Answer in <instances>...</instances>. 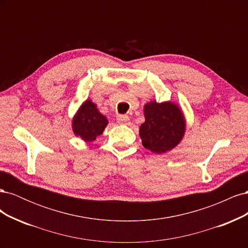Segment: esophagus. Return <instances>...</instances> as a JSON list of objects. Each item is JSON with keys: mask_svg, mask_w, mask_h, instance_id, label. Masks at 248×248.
Masks as SVG:
<instances>
[{"mask_svg": "<svg viewBox=\"0 0 248 248\" xmlns=\"http://www.w3.org/2000/svg\"><path fill=\"white\" fill-rule=\"evenodd\" d=\"M117 122L121 125H128L130 123V120L127 116H119L117 118Z\"/></svg>", "mask_w": 248, "mask_h": 248, "instance_id": "1", "label": "esophagus"}]
</instances>
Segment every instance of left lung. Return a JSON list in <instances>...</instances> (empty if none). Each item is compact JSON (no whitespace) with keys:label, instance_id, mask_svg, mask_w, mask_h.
Segmentation results:
<instances>
[{"label":"left lung","instance_id":"left-lung-1","mask_svg":"<svg viewBox=\"0 0 248 248\" xmlns=\"http://www.w3.org/2000/svg\"><path fill=\"white\" fill-rule=\"evenodd\" d=\"M145 122L140 126L142 146L156 154L177 147L186 130L182 108L172 101H150L144 106Z\"/></svg>","mask_w":248,"mask_h":248}]
</instances>
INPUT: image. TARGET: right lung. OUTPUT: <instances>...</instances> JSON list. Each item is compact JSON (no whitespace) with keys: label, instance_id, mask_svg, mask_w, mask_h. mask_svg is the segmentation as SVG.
Listing matches in <instances>:
<instances>
[{"label":"right lung","instance_id":"obj_1","mask_svg":"<svg viewBox=\"0 0 248 248\" xmlns=\"http://www.w3.org/2000/svg\"><path fill=\"white\" fill-rule=\"evenodd\" d=\"M108 124V118L101 114L91 99H87L81 103L71 121L74 136L86 142L95 140L97 137L103 133Z\"/></svg>","mask_w":248,"mask_h":248}]
</instances>
